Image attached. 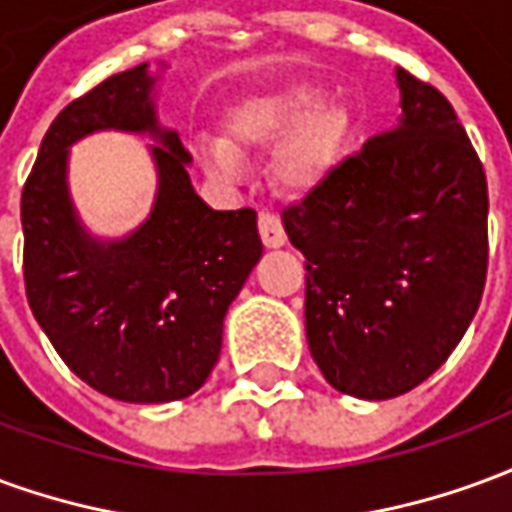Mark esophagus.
Returning a JSON list of instances; mask_svg holds the SVG:
<instances>
[{"instance_id":"esophagus-1","label":"esophagus","mask_w":512,"mask_h":512,"mask_svg":"<svg viewBox=\"0 0 512 512\" xmlns=\"http://www.w3.org/2000/svg\"><path fill=\"white\" fill-rule=\"evenodd\" d=\"M260 238H263V244L268 249H279V246H285V241H288V235L282 230V222H279L274 213H260Z\"/></svg>"}]
</instances>
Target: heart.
<instances>
[{"instance_id": "b5f03b06", "label": "heart", "mask_w": 512, "mask_h": 512, "mask_svg": "<svg viewBox=\"0 0 512 512\" xmlns=\"http://www.w3.org/2000/svg\"><path fill=\"white\" fill-rule=\"evenodd\" d=\"M351 131V109L329 101L326 87L288 84L241 101L227 117V142L202 139L197 158L208 175L235 180L244 172V150H263L285 136L271 161L274 180L290 194H310L334 175Z\"/></svg>"}]
</instances>
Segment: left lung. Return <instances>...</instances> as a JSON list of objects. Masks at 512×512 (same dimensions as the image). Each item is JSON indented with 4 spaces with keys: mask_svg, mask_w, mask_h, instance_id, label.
I'll return each instance as SVG.
<instances>
[{
    "mask_svg": "<svg viewBox=\"0 0 512 512\" xmlns=\"http://www.w3.org/2000/svg\"><path fill=\"white\" fill-rule=\"evenodd\" d=\"M397 123L282 213L307 257L304 323L323 378L389 400L433 376L480 307L488 186L450 101L403 68Z\"/></svg>",
    "mask_w": 512,
    "mask_h": 512,
    "instance_id": "8db88e82",
    "label": "left lung"
}]
</instances>
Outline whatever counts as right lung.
<instances>
[{
	"label": "right lung",
	"mask_w": 512,
	"mask_h": 512,
	"mask_svg": "<svg viewBox=\"0 0 512 512\" xmlns=\"http://www.w3.org/2000/svg\"><path fill=\"white\" fill-rule=\"evenodd\" d=\"M164 71L142 62L65 106L21 194L32 315L84 384L123 403H172L208 381L224 315L263 255L252 208L213 211L191 186V153L158 123ZM101 130L157 142L151 213L112 239L83 224L67 183L70 147Z\"/></svg>",
	"instance_id": "right-lung-1"
}]
</instances>
